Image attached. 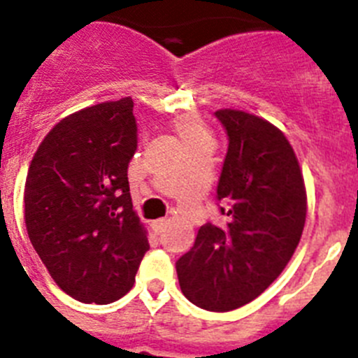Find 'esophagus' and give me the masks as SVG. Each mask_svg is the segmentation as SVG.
<instances>
[{
  "label": "esophagus",
  "instance_id": "1",
  "mask_svg": "<svg viewBox=\"0 0 358 358\" xmlns=\"http://www.w3.org/2000/svg\"><path fill=\"white\" fill-rule=\"evenodd\" d=\"M152 227H154V231L159 235V233H163L164 231V227H166V220H164V218H157V220L152 222Z\"/></svg>",
  "mask_w": 358,
  "mask_h": 358
}]
</instances>
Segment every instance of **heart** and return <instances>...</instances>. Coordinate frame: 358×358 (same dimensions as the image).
Returning a JSON list of instances; mask_svg holds the SVG:
<instances>
[{"instance_id":"b5f03b06","label":"heart","mask_w":358,"mask_h":358,"mask_svg":"<svg viewBox=\"0 0 358 358\" xmlns=\"http://www.w3.org/2000/svg\"><path fill=\"white\" fill-rule=\"evenodd\" d=\"M173 129H176L177 136L181 138L186 148L194 147V145L201 143V141L211 140L210 132H208L206 125L202 123V120L195 115H181L173 120Z\"/></svg>"}]
</instances>
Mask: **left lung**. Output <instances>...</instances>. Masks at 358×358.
Here are the masks:
<instances>
[{
	"instance_id": "8db88e82",
	"label": "left lung",
	"mask_w": 358,
	"mask_h": 358,
	"mask_svg": "<svg viewBox=\"0 0 358 358\" xmlns=\"http://www.w3.org/2000/svg\"><path fill=\"white\" fill-rule=\"evenodd\" d=\"M215 116L227 134L217 185L226 224L201 226L176 268L194 305L229 312L260 296L289 264L305 227L306 192L283 132L243 110Z\"/></svg>"
}]
</instances>
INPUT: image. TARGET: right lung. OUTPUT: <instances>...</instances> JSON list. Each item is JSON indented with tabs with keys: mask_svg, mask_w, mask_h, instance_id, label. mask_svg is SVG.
Here are the masks:
<instances>
[{
	"mask_svg": "<svg viewBox=\"0 0 358 358\" xmlns=\"http://www.w3.org/2000/svg\"><path fill=\"white\" fill-rule=\"evenodd\" d=\"M132 107L122 98L61 120L28 169L31 245L57 285L82 303L107 305L125 296L150 249L129 189L138 148Z\"/></svg>",
	"mask_w": 358,
	"mask_h": 358,
	"instance_id": "right-lung-1",
	"label": "right lung"
}]
</instances>
